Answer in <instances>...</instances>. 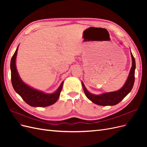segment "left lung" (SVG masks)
Masks as SVG:
<instances>
[{
    "label": "left lung",
    "instance_id": "left-lung-1",
    "mask_svg": "<svg viewBox=\"0 0 147 147\" xmlns=\"http://www.w3.org/2000/svg\"><path fill=\"white\" fill-rule=\"evenodd\" d=\"M132 64L129 74L127 80L124 84V86L118 91L105 92L100 95L92 94L89 92L84 86L83 82H82V86L84 92V94L88 98L91 100L93 103L97 105L107 106V105H115L121 102L132 89L135 81V69H136V61L131 51Z\"/></svg>",
    "mask_w": 147,
    "mask_h": 147
}]
</instances>
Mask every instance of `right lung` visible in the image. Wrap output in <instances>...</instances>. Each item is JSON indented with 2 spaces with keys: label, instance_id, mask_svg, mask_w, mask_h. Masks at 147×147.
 Returning <instances> with one entry per match:
<instances>
[{
  "label": "right lung",
  "instance_id": "obj_1",
  "mask_svg": "<svg viewBox=\"0 0 147 147\" xmlns=\"http://www.w3.org/2000/svg\"><path fill=\"white\" fill-rule=\"evenodd\" d=\"M18 49V47H17L14 55L12 56L10 63L11 80L15 91L30 106L43 107L55 104L59 99L61 91L63 88V82L61 83L57 91L52 94H45L25 84L20 78L16 67V58Z\"/></svg>",
  "mask_w": 147,
  "mask_h": 147
}]
</instances>
